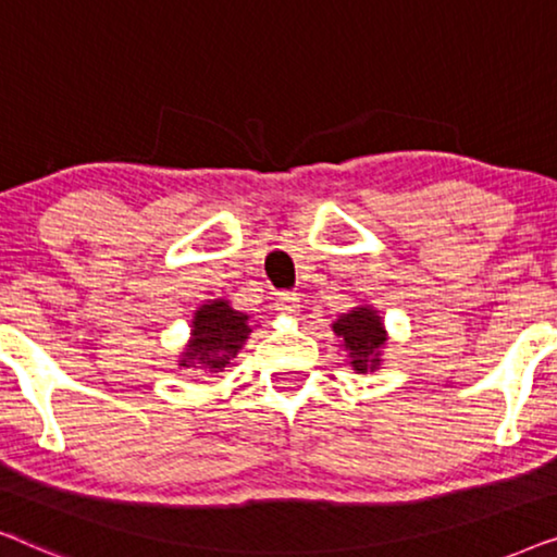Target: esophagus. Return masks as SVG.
<instances>
[{
  "mask_svg": "<svg viewBox=\"0 0 557 557\" xmlns=\"http://www.w3.org/2000/svg\"><path fill=\"white\" fill-rule=\"evenodd\" d=\"M278 311L281 314H288V317H294L296 311H299V296H296L294 292H281L278 294Z\"/></svg>",
  "mask_w": 557,
  "mask_h": 557,
  "instance_id": "obj_1",
  "label": "esophagus"
}]
</instances>
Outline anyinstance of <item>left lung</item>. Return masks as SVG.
<instances>
[{"mask_svg":"<svg viewBox=\"0 0 557 557\" xmlns=\"http://www.w3.org/2000/svg\"><path fill=\"white\" fill-rule=\"evenodd\" d=\"M332 330L342 339V347L347 349L349 364L357 372H372L380 368V355L387 342L383 319L372 307H355L349 314H342Z\"/></svg>","mask_w":557,"mask_h":557,"instance_id":"1","label":"left lung"}]
</instances>
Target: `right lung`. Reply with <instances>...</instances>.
Instances as JSON below:
<instances>
[{
    "label": "right lung",
    "mask_w": 557,
    "mask_h": 557,
    "mask_svg": "<svg viewBox=\"0 0 557 557\" xmlns=\"http://www.w3.org/2000/svg\"><path fill=\"white\" fill-rule=\"evenodd\" d=\"M248 334V314L235 311L225 299L202 304L195 311L193 337L180 355V368L220 372L240 352Z\"/></svg>",
    "instance_id": "add662e5"
}]
</instances>
